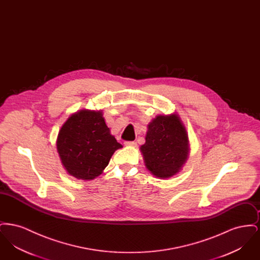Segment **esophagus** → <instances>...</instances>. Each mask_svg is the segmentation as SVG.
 Instances as JSON below:
<instances>
[{"instance_id": "34e87169", "label": "esophagus", "mask_w": 260, "mask_h": 260, "mask_svg": "<svg viewBox=\"0 0 260 260\" xmlns=\"http://www.w3.org/2000/svg\"><path fill=\"white\" fill-rule=\"evenodd\" d=\"M124 145L127 147H136V141H125Z\"/></svg>"}]
</instances>
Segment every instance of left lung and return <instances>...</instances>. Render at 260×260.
I'll return each instance as SVG.
<instances>
[{
    "instance_id": "left-lung-1",
    "label": "left lung",
    "mask_w": 260,
    "mask_h": 260,
    "mask_svg": "<svg viewBox=\"0 0 260 260\" xmlns=\"http://www.w3.org/2000/svg\"><path fill=\"white\" fill-rule=\"evenodd\" d=\"M189 150L185 126L175 113L153 119L148 124L145 143L140 147L146 168L161 179L181 171Z\"/></svg>"
}]
</instances>
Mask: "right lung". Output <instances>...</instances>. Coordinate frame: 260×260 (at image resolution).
I'll return each instance as SVG.
<instances>
[{
	"instance_id": "obj_1",
	"label": "right lung",
	"mask_w": 260,
	"mask_h": 260,
	"mask_svg": "<svg viewBox=\"0 0 260 260\" xmlns=\"http://www.w3.org/2000/svg\"><path fill=\"white\" fill-rule=\"evenodd\" d=\"M56 147L67 173L78 179L91 180L102 173L114 152L123 146L110 134L101 110L83 109L63 124Z\"/></svg>"
}]
</instances>
